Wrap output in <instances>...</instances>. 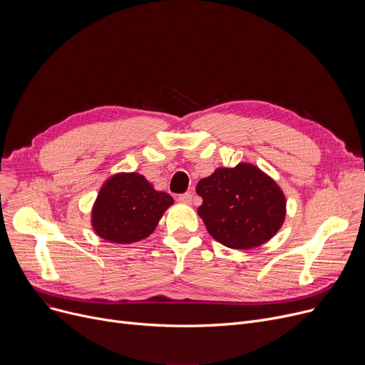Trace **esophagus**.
Returning a JSON list of instances; mask_svg holds the SVG:
<instances>
[{
    "label": "esophagus",
    "instance_id": "obj_1",
    "mask_svg": "<svg viewBox=\"0 0 365 365\" xmlns=\"http://www.w3.org/2000/svg\"><path fill=\"white\" fill-rule=\"evenodd\" d=\"M178 200H179L180 202H183V204H190V202H192V194H189V192L182 194V195H179Z\"/></svg>",
    "mask_w": 365,
    "mask_h": 365
}]
</instances>
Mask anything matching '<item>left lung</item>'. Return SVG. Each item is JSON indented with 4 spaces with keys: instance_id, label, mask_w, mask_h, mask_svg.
Segmentation results:
<instances>
[{
    "instance_id": "left-lung-1",
    "label": "left lung",
    "mask_w": 365,
    "mask_h": 365,
    "mask_svg": "<svg viewBox=\"0 0 365 365\" xmlns=\"http://www.w3.org/2000/svg\"><path fill=\"white\" fill-rule=\"evenodd\" d=\"M198 215L208 234L234 250H252L281 229L287 201L278 183L257 165L219 167L197 185Z\"/></svg>"
}]
</instances>
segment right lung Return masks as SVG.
I'll use <instances>...</instances> for the list:
<instances>
[{
    "mask_svg": "<svg viewBox=\"0 0 365 365\" xmlns=\"http://www.w3.org/2000/svg\"><path fill=\"white\" fill-rule=\"evenodd\" d=\"M175 204L139 173H117L101 187L91 208L96 235L113 244H131L148 238L165 210Z\"/></svg>",
    "mask_w": 365,
    "mask_h": 365,
    "instance_id": "1",
    "label": "right lung"
}]
</instances>
